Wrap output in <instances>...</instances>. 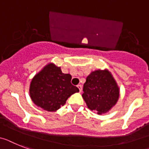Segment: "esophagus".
Segmentation results:
<instances>
[{
	"mask_svg": "<svg viewBox=\"0 0 149 149\" xmlns=\"http://www.w3.org/2000/svg\"><path fill=\"white\" fill-rule=\"evenodd\" d=\"M77 87H78V88H79V92H82V86H81V85H78V86H77Z\"/></svg>",
	"mask_w": 149,
	"mask_h": 149,
	"instance_id": "1",
	"label": "esophagus"
}]
</instances>
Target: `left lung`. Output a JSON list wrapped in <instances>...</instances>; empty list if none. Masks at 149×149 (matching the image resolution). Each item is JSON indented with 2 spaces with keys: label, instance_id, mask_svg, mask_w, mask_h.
<instances>
[{
  "label": "left lung",
  "instance_id": "8db88e82",
  "mask_svg": "<svg viewBox=\"0 0 149 149\" xmlns=\"http://www.w3.org/2000/svg\"><path fill=\"white\" fill-rule=\"evenodd\" d=\"M82 98L91 111L98 114L106 113L119 98V88L107 70H96L86 78Z\"/></svg>",
  "mask_w": 149,
  "mask_h": 149
}]
</instances>
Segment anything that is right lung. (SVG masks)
Segmentation results:
<instances>
[{"mask_svg": "<svg viewBox=\"0 0 149 149\" xmlns=\"http://www.w3.org/2000/svg\"><path fill=\"white\" fill-rule=\"evenodd\" d=\"M70 74H64L53 63L47 65L30 85V96L36 105L47 111L63 106L67 98L79 90L71 83Z\"/></svg>", "mask_w": 149, "mask_h": 149, "instance_id": "1", "label": "right lung"}]
</instances>
